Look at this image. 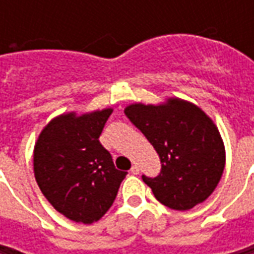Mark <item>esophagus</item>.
<instances>
[{"label":"esophagus","instance_id":"esophagus-1","mask_svg":"<svg viewBox=\"0 0 254 254\" xmlns=\"http://www.w3.org/2000/svg\"><path fill=\"white\" fill-rule=\"evenodd\" d=\"M131 174H134V175H137V174H138V172H140V168H138V165H135V164H134V165H132L131 167Z\"/></svg>","mask_w":254,"mask_h":254}]
</instances>
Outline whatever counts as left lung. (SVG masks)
Masks as SVG:
<instances>
[{"label":"left lung","mask_w":254,"mask_h":254,"mask_svg":"<svg viewBox=\"0 0 254 254\" xmlns=\"http://www.w3.org/2000/svg\"><path fill=\"white\" fill-rule=\"evenodd\" d=\"M124 113L160 155V175H142L154 196L175 210L192 209L206 199L218 187L226 160L212 119L178 97L162 104L134 103Z\"/></svg>","instance_id":"8db88e82"}]
</instances>
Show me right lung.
Segmentation results:
<instances>
[{"instance_id":"right-lung-1","label":"right lung","mask_w":254,"mask_h":254,"mask_svg":"<svg viewBox=\"0 0 254 254\" xmlns=\"http://www.w3.org/2000/svg\"><path fill=\"white\" fill-rule=\"evenodd\" d=\"M113 113H66L41 131L34 148L35 180L67 219L90 225L110 209L127 172L116 170L99 137Z\"/></svg>"}]
</instances>
